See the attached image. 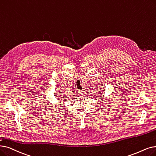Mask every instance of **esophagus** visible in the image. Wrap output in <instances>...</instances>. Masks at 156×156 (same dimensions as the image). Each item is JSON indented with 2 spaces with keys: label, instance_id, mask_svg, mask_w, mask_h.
<instances>
[{
  "label": "esophagus",
  "instance_id": "34e87169",
  "mask_svg": "<svg viewBox=\"0 0 156 156\" xmlns=\"http://www.w3.org/2000/svg\"><path fill=\"white\" fill-rule=\"evenodd\" d=\"M78 94H79V96H83V95L84 94V93L82 90H79L78 91Z\"/></svg>",
  "mask_w": 156,
  "mask_h": 156
}]
</instances>
